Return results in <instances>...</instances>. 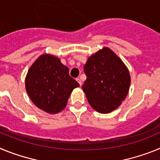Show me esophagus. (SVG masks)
<instances>
[{
	"mask_svg": "<svg viewBox=\"0 0 160 160\" xmlns=\"http://www.w3.org/2000/svg\"><path fill=\"white\" fill-rule=\"evenodd\" d=\"M76 80H77V82L79 83V85H80V87H81V86H82V81H81V79H80V78H77V79H76Z\"/></svg>",
	"mask_w": 160,
	"mask_h": 160,
	"instance_id": "1",
	"label": "esophagus"
}]
</instances>
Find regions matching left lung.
<instances>
[{
	"instance_id": "obj_1",
	"label": "left lung",
	"mask_w": 160,
	"mask_h": 160,
	"mask_svg": "<svg viewBox=\"0 0 160 160\" xmlns=\"http://www.w3.org/2000/svg\"><path fill=\"white\" fill-rule=\"evenodd\" d=\"M87 80L82 90L94 110L108 114L118 108L128 96L131 75L122 59L103 47L87 59L84 66Z\"/></svg>"
}]
</instances>
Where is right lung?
I'll return each instance as SVG.
<instances>
[{
    "label": "right lung",
    "mask_w": 160,
    "mask_h": 160,
    "mask_svg": "<svg viewBox=\"0 0 160 160\" xmlns=\"http://www.w3.org/2000/svg\"><path fill=\"white\" fill-rule=\"evenodd\" d=\"M25 90L37 107L49 114H58L67 105L73 89L79 87L59 58L44 53L29 67Z\"/></svg>",
    "instance_id": "add662e5"
}]
</instances>
